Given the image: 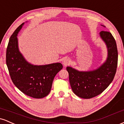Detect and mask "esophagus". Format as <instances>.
I'll return each mask as SVG.
<instances>
[{
  "instance_id": "34e87169",
  "label": "esophagus",
  "mask_w": 124,
  "mask_h": 124,
  "mask_svg": "<svg viewBox=\"0 0 124 124\" xmlns=\"http://www.w3.org/2000/svg\"><path fill=\"white\" fill-rule=\"evenodd\" d=\"M70 62V60L69 59V58H65L63 59V60L62 61V63H63V65L64 66H68V65H69Z\"/></svg>"
}]
</instances>
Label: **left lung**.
Listing matches in <instances>:
<instances>
[{"mask_svg":"<svg viewBox=\"0 0 124 124\" xmlns=\"http://www.w3.org/2000/svg\"><path fill=\"white\" fill-rule=\"evenodd\" d=\"M100 34L108 48L106 62L99 69L89 72L66 68L72 91L82 99H92L100 94L112 82L116 73L118 50L116 40L109 31H102Z\"/></svg>","mask_w":124,"mask_h":124,"instance_id":"8db88e82","label":"left lung"}]
</instances>
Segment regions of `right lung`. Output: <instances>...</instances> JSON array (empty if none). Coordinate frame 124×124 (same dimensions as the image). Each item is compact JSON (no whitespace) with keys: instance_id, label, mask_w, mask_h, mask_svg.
Wrapping results in <instances>:
<instances>
[{"instance_id":"obj_1","label":"right lung","mask_w":124,"mask_h":124,"mask_svg":"<svg viewBox=\"0 0 124 124\" xmlns=\"http://www.w3.org/2000/svg\"><path fill=\"white\" fill-rule=\"evenodd\" d=\"M24 23L11 35L6 61L13 83L27 96L41 99L50 92L55 75L63 68L61 63L35 66L28 63L18 51L17 35Z\"/></svg>"}]
</instances>
